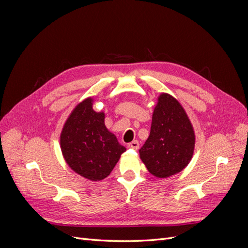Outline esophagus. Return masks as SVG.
I'll return each mask as SVG.
<instances>
[{"label":"esophagus","instance_id":"34e87169","mask_svg":"<svg viewBox=\"0 0 248 248\" xmlns=\"http://www.w3.org/2000/svg\"><path fill=\"white\" fill-rule=\"evenodd\" d=\"M127 147L131 148V149H134V150H138L140 148V144H139L138 140H133V141L130 142V144L127 145Z\"/></svg>","mask_w":248,"mask_h":248}]
</instances>
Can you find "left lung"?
I'll list each match as a JSON object with an SVG mask.
<instances>
[{
  "mask_svg": "<svg viewBox=\"0 0 248 248\" xmlns=\"http://www.w3.org/2000/svg\"><path fill=\"white\" fill-rule=\"evenodd\" d=\"M196 134L185 109L174 96L160 93L153 110L150 136L140 157L150 174L168 178L183 170L190 162Z\"/></svg>",
  "mask_w": 248,
  "mask_h": 248,
  "instance_id": "obj_1",
  "label": "left lung"
}]
</instances>
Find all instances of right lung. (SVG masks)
Listing matches in <instances>:
<instances>
[{"label":"right lung","instance_id":"1","mask_svg":"<svg viewBox=\"0 0 248 248\" xmlns=\"http://www.w3.org/2000/svg\"><path fill=\"white\" fill-rule=\"evenodd\" d=\"M88 97L70 112L60 136V147L66 163L79 176L100 181L114 170L126 148L106 124L103 111L93 109Z\"/></svg>","mask_w":248,"mask_h":248}]
</instances>
